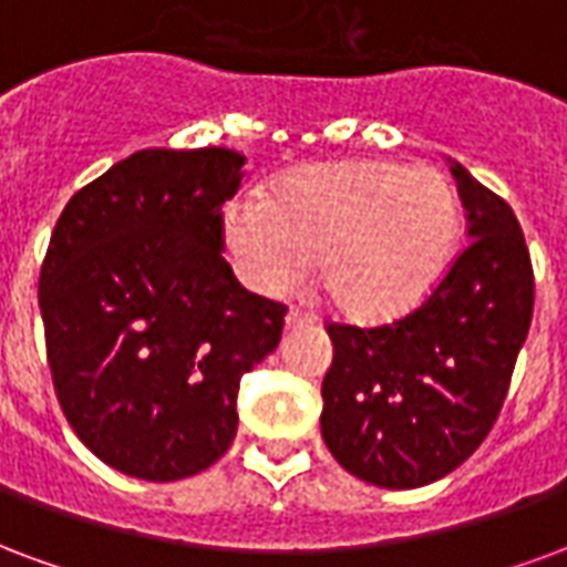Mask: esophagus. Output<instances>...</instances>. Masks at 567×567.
<instances>
[{
    "label": "esophagus",
    "instance_id": "34e87169",
    "mask_svg": "<svg viewBox=\"0 0 567 567\" xmlns=\"http://www.w3.org/2000/svg\"><path fill=\"white\" fill-rule=\"evenodd\" d=\"M313 317L311 313L299 311V308H292V311L287 313V329H299V326H311Z\"/></svg>",
    "mask_w": 567,
    "mask_h": 567
}]
</instances>
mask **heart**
I'll return each instance as SVG.
<instances>
[{
	"instance_id": "obj_1",
	"label": "heart",
	"mask_w": 567,
	"mask_h": 567,
	"mask_svg": "<svg viewBox=\"0 0 567 567\" xmlns=\"http://www.w3.org/2000/svg\"><path fill=\"white\" fill-rule=\"evenodd\" d=\"M223 241L259 292L287 296L317 262V284L344 320L386 326L435 296L462 241V202L447 177L395 159L308 165L268 202H235Z\"/></svg>"
}]
</instances>
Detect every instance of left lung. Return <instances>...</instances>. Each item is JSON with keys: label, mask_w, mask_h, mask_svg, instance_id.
Wrapping results in <instances>:
<instances>
[{"label": "left lung", "mask_w": 567, "mask_h": 567, "mask_svg": "<svg viewBox=\"0 0 567 567\" xmlns=\"http://www.w3.org/2000/svg\"><path fill=\"white\" fill-rule=\"evenodd\" d=\"M468 247L423 308L386 326L329 323L326 447L353 477L416 489L458 468L498 420L535 308L514 208L450 159Z\"/></svg>", "instance_id": "1"}]
</instances>
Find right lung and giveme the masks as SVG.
I'll list each match as a JSON object with an SVG mask.
<instances>
[{
	"instance_id": "1",
	"label": "right lung",
	"mask_w": 567,
	"mask_h": 567,
	"mask_svg": "<svg viewBox=\"0 0 567 567\" xmlns=\"http://www.w3.org/2000/svg\"><path fill=\"white\" fill-rule=\"evenodd\" d=\"M241 153L151 147L69 198L39 278L48 365L74 435L142 481L214 465L238 386L278 347L287 305L235 280L223 205Z\"/></svg>"
}]
</instances>
